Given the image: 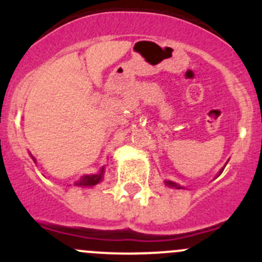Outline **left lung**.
Listing matches in <instances>:
<instances>
[{
  "label": "left lung",
  "instance_id": "left-lung-1",
  "mask_svg": "<svg viewBox=\"0 0 262 262\" xmlns=\"http://www.w3.org/2000/svg\"><path fill=\"white\" fill-rule=\"evenodd\" d=\"M223 170L224 169H222V171L220 172H223ZM165 183H166V185H169V187L177 188V189H180V188H182L179 184H177V183H174V182H170V180H165Z\"/></svg>",
  "mask_w": 262,
  "mask_h": 262
}]
</instances>
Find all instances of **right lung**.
<instances>
[{"label": "right lung", "instance_id": "obj_1", "mask_svg": "<svg viewBox=\"0 0 262 262\" xmlns=\"http://www.w3.org/2000/svg\"><path fill=\"white\" fill-rule=\"evenodd\" d=\"M33 157V156H32ZM34 160V157H33ZM35 162V160H34ZM103 172H105V166L100 170V172L92 175H84V177L80 178V180H78L75 183V185H79V187H93V185L98 184L100 182H102L103 179Z\"/></svg>", "mask_w": 262, "mask_h": 262}]
</instances>
